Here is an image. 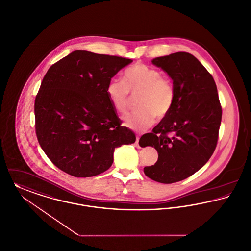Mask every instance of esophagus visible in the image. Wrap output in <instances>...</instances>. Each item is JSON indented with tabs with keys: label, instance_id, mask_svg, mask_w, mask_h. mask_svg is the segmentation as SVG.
<instances>
[{
	"label": "esophagus",
	"instance_id": "esophagus-1",
	"mask_svg": "<svg viewBox=\"0 0 251 251\" xmlns=\"http://www.w3.org/2000/svg\"><path fill=\"white\" fill-rule=\"evenodd\" d=\"M138 142H139V137H138V136H136V140H135V147L138 148V149H140L141 147L139 146Z\"/></svg>",
	"mask_w": 251,
	"mask_h": 251
}]
</instances>
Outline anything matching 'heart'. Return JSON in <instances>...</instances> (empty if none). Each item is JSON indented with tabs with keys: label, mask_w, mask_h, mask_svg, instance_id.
<instances>
[{
	"label": "heart",
	"mask_w": 251,
	"mask_h": 251,
	"mask_svg": "<svg viewBox=\"0 0 251 251\" xmlns=\"http://www.w3.org/2000/svg\"><path fill=\"white\" fill-rule=\"evenodd\" d=\"M106 92L113 107L121 115L129 111L133 103L132 96L137 95L138 108L123 118L126 127L137 132L150 128L155 117L158 119L167 117L176 100V90L171 78L144 63H136L126 69L123 80L112 78Z\"/></svg>",
	"instance_id": "b5f03b06"
}]
</instances>
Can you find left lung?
<instances>
[{
  "instance_id": "left-lung-1",
  "label": "left lung",
  "mask_w": 251,
  "mask_h": 251,
  "mask_svg": "<svg viewBox=\"0 0 251 251\" xmlns=\"http://www.w3.org/2000/svg\"><path fill=\"white\" fill-rule=\"evenodd\" d=\"M173 79L176 100L167 117L139 139L141 147L158 152L149 178L172 184L199 171L212 155L218 140L222 108L212 75L190 53L177 52L151 60ZM172 133L170 138L167 134Z\"/></svg>"
}]
</instances>
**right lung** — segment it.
I'll return each instance as SVG.
<instances>
[{
  "instance_id": "right-lung-1",
  "label": "right lung",
  "mask_w": 251,
  "mask_h": 251,
  "mask_svg": "<svg viewBox=\"0 0 251 251\" xmlns=\"http://www.w3.org/2000/svg\"><path fill=\"white\" fill-rule=\"evenodd\" d=\"M133 59L75 50L53 64L35 100L36 133L55 166L75 177L107 171L114 151L134 143L135 134L121 120L106 87Z\"/></svg>"
}]
</instances>
